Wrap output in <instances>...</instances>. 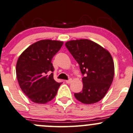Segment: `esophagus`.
Instances as JSON below:
<instances>
[{
	"instance_id": "esophagus-1",
	"label": "esophagus",
	"mask_w": 133,
	"mask_h": 133,
	"mask_svg": "<svg viewBox=\"0 0 133 133\" xmlns=\"http://www.w3.org/2000/svg\"><path fill=\"white\" fill-rule=\"evenodd\" d=\"M71 82H72V79L71 78H70L68 80H66V81H65V83H68V84H69V83H71Z\"/></svg>"
}]
</instances>
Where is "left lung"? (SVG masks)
<instances>
[{"mask_svg": "<svg viewBox=\"0 0 133 133\" xmlns=\"http://www.w3.org/2000/svg\"><path fill=\"white\" fill-rule=\"evenodd\" d=\"M65 45L79 65L83 76L82 91L74 93V97L85 104L99 102L107 93L114 76L110 54L87 39L69 41Z\"/></svg>", "mask_w": 133, "mask_h": 133, "instance_id": "obj_1", "label": "left lung"}]
</instances>
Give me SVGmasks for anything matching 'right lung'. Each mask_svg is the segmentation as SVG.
<instances>
[{"instance_id": "add662e5", "label": "right lung", "mask_w": 133, "mask_h": 133, "mask_svg": "<svg viewBox=\"0 0 133 133\" xmlns=\"http://www.w3.org/2000/svg\"><path fill=\"white\" fill-rule=\"evenodd\" d=\"M62 45L63 42L57 40L38 41L28 46L17 60V81L22 91L32 102L43 104L57 95L61 83L54 79L52 59Z\"/></svg>"}]
</instances>
